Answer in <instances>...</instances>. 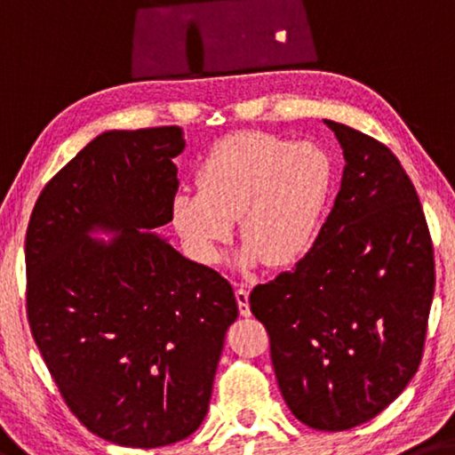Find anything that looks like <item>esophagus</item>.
I'll return each instance as SVG.
<instances>
[{"label": "esophagus", "mask_w": 455, "mask_h": 455, "mask_svg": "<svg viewBox=\"0 0 455 455\" xmlns=\"http://www.w3.org/2000/svg\"><path fill=\"white\" fill-rule=\"evenodd\" d=\"M236 295V304H239V312L241 315H251V307H249V291L244 285H236L235 290Z\"/></svg>", "instance_id": "obj_1"}]
</instances>
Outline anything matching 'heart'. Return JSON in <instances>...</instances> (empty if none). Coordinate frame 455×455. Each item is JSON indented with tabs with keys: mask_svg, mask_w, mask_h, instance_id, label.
<instances>
[{
	"mask_svg": "<svg viewBox=\"0 0 455 455\" xmlns=\"http://www.w3.org/2000/svg\"><path fill=\"white\" fill-rule=\"evenodd\" d=\"M196 186L198 194L182 192L172 200V225L196 261H219L239 219L249 241L241 265L253 267L265 257L279 267L312 244L330 194L331 165L314 143L239 132L208 151Z\"/></svg>",
	"mask_w": 455,
	"mask_h": 455,
	"instance_id": "b5f03b06",
	"label": "heart"
}]
</instances>
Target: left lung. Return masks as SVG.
Instances as JSON below:
<instances>
[{
	"mask_svg": "<svg viewBox=\"0 0 455 455\" xmlns=\"http://www.w3.org/2000/svg\"><path fill=\"white\" fill-rule=\"evenodd\" d=\"M344 154L334 208L291 271L257 285L281 395L307 427L377 417L419 369L435 287L419 196L383 143L323 119Z\"/></svg>",
	"mask_w": 455,
	"mask_h": 455,
	"instance_id": "left-lung-1",
	"label": "left lung"
}]
</instances>
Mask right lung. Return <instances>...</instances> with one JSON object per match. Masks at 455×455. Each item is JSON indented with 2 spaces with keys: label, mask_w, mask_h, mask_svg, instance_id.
<instances>
[{
  "label": "right lung",
  "mask_w": 455,
  "mask_h": 455,
  "mask_svg": "<svg viewBox=\"0 0 455 455\" xmlns=\"http://www.w3.org/2000/svg\"><path fill=\"white\" fill-rule=\"evenodd\" d=\"M176 125L105 132L42 190L26 233L28 320L86 429L162 448L206 417L235 291L157 233L178 192ZM100 229L116 236L92 240Z\"/></svg>",
  "instance_id": "1"
}]
</instances>
